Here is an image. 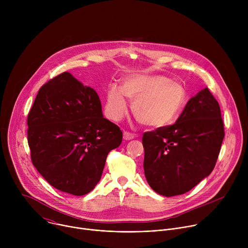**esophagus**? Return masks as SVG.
Returning <instances> with one entry per match:
<instances>
[{
  "label": "esophagus",
  "mask_w": 248,
  "mask_h": 248,
  "mask_svg": "<svg viewBox=\"0 0 248 248\" xmlns=\"http://www.w3.org/2000/svg\"><path fill=\"white\" fill-rule=\"evenodd\" d=\"M135 137V134L131 133V132H128V131H124V140H131Z\"/></svg>",
  "instance_id": "34e87169"
}]
</instances>
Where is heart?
<instances>
[{"instance_id": "obj_1", "label": "heart", "mask_w": 248, "mask_h": 248, "mask_svg": "<svg viewBox=\"0 0 248 248\" xmlns=\"http://www.w3.org/2000/svg\"><path fill=\"white\" fill-rule=\"evenodd\" d=\"M126 97L133 101V115L148 127L170 124L179 116L186 100L185 87L170 78L152 75H130L123 87L113 84L106 96L105 112L118 122L128 110Z\"/></svg>"}]
</instances>
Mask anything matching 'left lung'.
<instances>
[{
	"instance_id": "1",
	"label": "left lung",
	"mask_w": 248,
	"mask_h": 248,
	"mask_svg": "<svg viewBox=\"0 0 248 248\" xmlns=\"http://www.w3.org/2000/svg\"><path fill=\"white\" fill-rule=\"evenodd\" d=\"M224 136L219 103L204 88L173 124L144 132L143 168L151 188L167 197L192 189L214 170Z\"/></svg>"
}]
</instances>
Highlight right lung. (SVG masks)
Returning a JSON list of instances; mask_svg holds the SVG:
<instances>
[{"label": "right lung", "mask_w": 248, "mask_h": 248, "mask_svg": "<svg viewBox=\"0 0 248 248\" xmlns=\"http://www.w3.org/2000/svg\"><path fill=\"white\" fill-rule=\"evenodd\" d=\"M27 125L33 166L52 186L77 196L95 187L123 140L120 127L103 117L96 91L66 72L39 89Z\"/></svg>", "instance_id": "right-lung-1"}]
</instances>
